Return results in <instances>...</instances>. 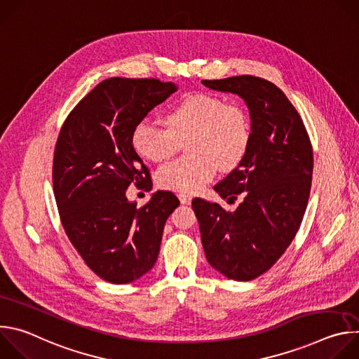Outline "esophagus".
<instances>
[{
    "label": "esophagus",
    "instance_id": "obj_1",
    "mask_svg": "<svg viewBox=\"0 0 359 359\" xmlns=\"http://www.w3.org/2000/svg\"><path fill=\"white\" fill-rule=\"evenodd\" d=\"M177 197H179V200H180L183 204H190V201H191V196H189V194H186V193H179Z\"/></svg>",
    "mask_w": 359,
    "mask_h": 359
}]
</instances>
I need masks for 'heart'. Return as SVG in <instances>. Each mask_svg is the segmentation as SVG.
Listing matches in <instances>:
<instances>
[{
    "mask_svg": "<svg viewBox=\"0 0 359 359\" xmlns=\"http://www.w3.org/2000/svg\"><path fill=\"white\" fill-rule=\"evenodd\" d=\"M166 128L147 119L132 132V146L149 162L172 158L186 143V159L163 165L156 172L159 187L180 193H194L216 173L231 170L243 161L250 140L245 109L236 102L208 93L186 96L165 115Z\"/></svg>",
    "mask_w": 359,
    "mask_h": 359,
    "instance_id": "1",
    "label": "heart"
}]
</instances>
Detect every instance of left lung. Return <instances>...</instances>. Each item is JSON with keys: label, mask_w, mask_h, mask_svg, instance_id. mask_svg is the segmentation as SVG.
I'll use <instances>...</instances> for the list:
<instances>
[{"label": "left lung", "mask_w": 359, "mask_h": 359, "mask_svg": "<svg viewBox=\"0 0 359 359\" xmlns=\"http://www.w3.org/2000/svg\"><path fill=\"white\" fill-rule=\"evenodd\" d=\"M201 83L238 95L250 112L245 155L215 186L227 201L241 196L238 208L229 213L217 203L191 201L209 264L230 280L250 281L273 267L299 229L311 190L313 147L301 116L270 81L240 75Z\"/></svg>", "instance_id": "8db88e82"}]
</instances>
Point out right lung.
Wrapping results in <instances>:
<instances>
[{"mask_svg":"<svg viewBox=\"0 0 359 359\" xmlns=\"http://www.w3.org/2000/svg\"><path fill=\"white\" fill-rule=\"evenodd\" d=\"M175 90V83L159 79H105L60 132L53 183L61 222L86 266L108 283L128 284L151 270L165 223L180 204L166 190L140 209L126 197L132 183L151 189L132 132Z\"/></svg>","mask_w":359,"mask_h":359,"instance_id":"add662e5","label":"right lung"}]
</instances>
